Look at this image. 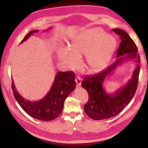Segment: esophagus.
I'll use <instances>...</instances> for the list:
<instances>
[{
    "mask_svg": "<svg viewBox=\"0 0 148 148\" xmlns=\"http://www.w3.org/2000/svg\"><path fill=\"white\" fill-rule=\"evenodd\" d=\"M75 81H76V83H77V86H79L80 85H81V83H82V79H81V78H80L79 77H76Z\"/></svg>",
    "mask_w": 148,
    "mask_h": 148,
    "instance_id": "esophagus-1",
    "label": "esophagus"
}]
</instances>
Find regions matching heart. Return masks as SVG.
<instances>
[{"mask_svg": "<svg viewBox=\"0 0 148 148\" xmlns=\"http://www.w3.org/2000/svg\"><path fill=\"white\" fill-rule=\"evenodd\" d=\"M117 41L101 28L84 30L72 40L70 49L60 48L58 52L62 64L70 69L77 67L79 59L86 55V62L91 70H99L109 61L114 53Z\"/></svg>", "mask_w": 148, "mask_h": 148, "instance_id": "b5f03b06", "label": "heart"}]
</instances>
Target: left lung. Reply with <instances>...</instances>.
<instances>
[{
  "mask_svg": "<svg viewBox=\"0 0 148 148\" xmlns=\"http://www.w3.org/2000/svg\"><path fill=\"white\" fill-rule=\"evenodd\" d=\"M112 30L121 39L117 52V58L118 57L117 60L100 73L86 76L82 82V86L86 89L89 95V99L84 106V110L89 117L96 120L109 119L120 113L132 99L138 83L140 57L137 53L136 44L125 31L119 28ZM131 60H135L137 65L131 80L114 93H107L103 88V83L106 76L119 64Z\"/></svg>",
  "mask_w": 148,
  "mask_h": 148,
  "instance_id": "obj_1",
  "label": "left lung"
}]
</instances>
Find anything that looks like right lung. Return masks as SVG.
<instances>
[{
  "instance_id": "right-lung-1",
  "label": "right lung",
  "mask_w": 148,
  "mask_h": 148,
  "mask_svg": "<svg viewBox=\"0 0 148 148\" xmlns=\"http://www.w3.org/2000/svg\"><path fill=\"white\" fill-rule=\"evenodd\" d=\"M38 31H31L20 43ZM75 86V76L73 71H59L47 95L41 100L31 102L20 95L13 82L12 83L13 96L21 108L31 117L43 121H51L59 117L63 110L65 99L74 90Z\"/></svg>"
}]
</instances>
